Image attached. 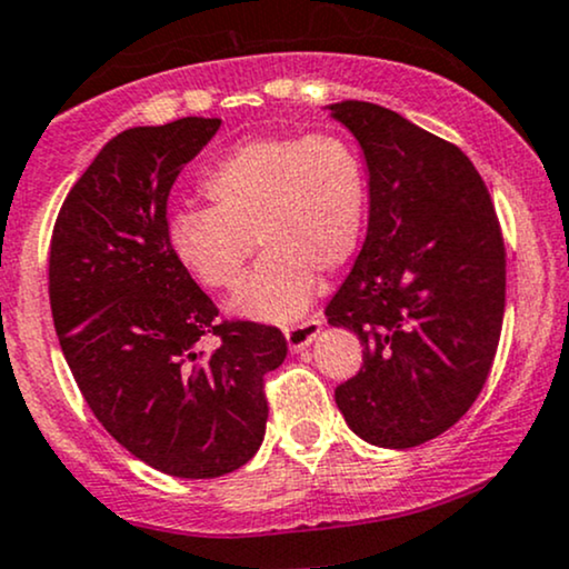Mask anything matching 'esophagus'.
<instances>
[{
    "mask_svg": "<svg viewBox=\"0 0 569 569\" xmlns=\"http://www.w3.org/2000/svg\"><path fill=\"white\" fill-rule=\"evenodd\" d=\"M321 316H312L307 318L302 323H293V326H286V342H289L291 350H305L307 345L316 339L318 331H321Z\"/></svg>",
    "mask_w": 569,
    "mask_h": 569,
    "instance_id": "34e87169",
    "label": "esophagus"
}]
</instances>
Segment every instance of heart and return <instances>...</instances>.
<instances>
[{"label":"heart","instance_id":"b5f03b06","mask_svg":"<svg viewBox=\"0 0 569 569\" xmlns=\"http://www.w3.org/2000/svg\"><path fill=\"white\" fill-rule=\"evenodd\" d=\"M202 192L213 208L173 213L168 243L208 289H232L262 243V262L230 302L253 321L297 318L316 291V272L342 270L367 230V166L329 130L234 143L206 173Z\"/></svg>","mask_w":569,"mask_h":569}]
</instances>
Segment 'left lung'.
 Masks as SVG:
<instances>
[{"label":"left lung","instance_id":"obj_1","mask_svg":"<svg viewBox=\"0 0 569 569\" xmlns=\"http://www.w3.org/2000/svg\"><path fill=\"white\" fill-rule=\"evenodd\" d=\"M369 166V232L326 307L356 331L363 367L337 407L363 441L409 449L473 407L498 352L506 246L468 154L390 109L331 103Z\"/></svg>","mask_w":569,"mask_h":569}]
</instances>
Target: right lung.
Masks as SVG:
<instances>
[{"instance_id":"right-lung-1","label":"right lung","mask_w":569,"mask_h":569,"mask_svg":"<svg viewBox=\"0 0 569 569\" xmlns=\"http://www.w3.org/2000/svg\"><path fill=\"white\" fill-rule=\"evenodd\" d=\"M219 117L114 136L58 211L48 291L58 342L96 420L130 455L179 479L238 471L264 439V377L283 331L221 321L176 262L168 194ZM217 336L213 351L197 348Z\"/></svg>"}]
</instances>
